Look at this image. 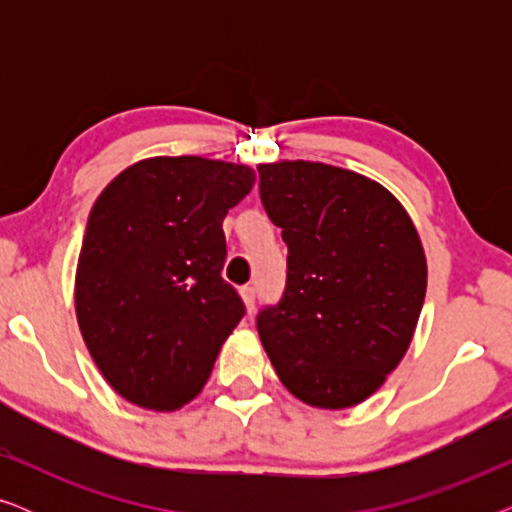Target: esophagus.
Returning a JSON list of instances; mask_svg holds the SVG:
<instances>
[{
	"label": "esophagus",
	"mask_w": 512,
	"mask_h": 512,
	"mask_svg": "<svg viewBox=\"0 0 512 512\" xmlns=\"http://www.w3.org/2000/svg\"><path fill=\"white\" fill-rule=\"evenodd\" d=\"M242 300H244V307H247L249 312H254V303H256V289H254V286H244Z\"/></svg>",
	"instance_id": "obj_1"
}]
</instances>
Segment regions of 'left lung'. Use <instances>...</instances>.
Here are the masks:
<instances>
[{
    "label": "left lung",
    "mask_w": 512,
    "mask_h": 512,
    "mask_svg": "<svg viewBox=\"0 0 512 512\" xmlns=\"http://www.w3.org/2000/svg\"><path fill=\"white\" fill-rule=\"evenodd\" d=\"M261 202L289 247L286 289L256 328L279 380L321 410L354 408L408 352L426 296V256L405 207L342 167L258 165Z\"/></svg>",
    "instance_id": "obj_1"
}]
</instances>
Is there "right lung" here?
Wrapping results in <instances>:
<instances>
[{
	"mask_svg": "<svg viewBox=\"0 0 512 512\" xmlns=\"http://www.w3.org/2000/svg\"><path fill=\"white\" fill-rule=\"evenodd\" d=\"M254 181L247 165L156 156L123 170L95 200L76 265V319L125 401L172 412L205 387L244 317L221 277L223 219Z\"/></svg>",
	"mask_w": 512,
	"mask_h": 512,
	"instance_id": "obj_1",
	"label": "right lung"
}]
</instances>
